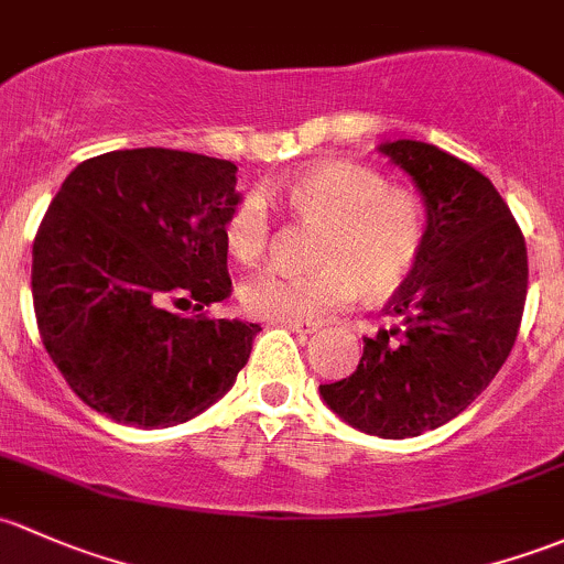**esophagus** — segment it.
Returning a JSON list of instances; mask_svg holds the SVG:
<instances>
[{
  "mask_svg": "<svg viewBox=\"0 0 564 564\" xmlns=\"http://www.w3.org/2000/svg\"><path fill=\"white\" fill-rule=\"evenodd\" d=\"M275 324H281V327L292 332H300V335H311V332H316V324H307V322H275Z\"/></svg>",
  "mask_w": 564,
  "mask_h": 564,
  "instance_id": "1",
  "label": "esophagus"
}]
</instances>
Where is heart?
Here are the masks:
<instances>
[{"mask_svg":"<svg viewBox=\"0 0 564 564\" xmlns=\"http://www.w3.org/2000/svg\"><path fill=\"white\" fill-rule=\"evenodd\" d=\"M294 218L322 224L316 270L270 267L240 286V302L267 322H316L348 305L357 292L387 297L416 270L424 246V210L411 192L389 188L381 173L357 162H322L283 186ZM272 216L264 197L246 192L224 218V242L240 264L264 257Z\"/></svg>","mask_w":564,"mask_h":564,"instance_id":"b5f03b06","label":"heart"}]
</instances>
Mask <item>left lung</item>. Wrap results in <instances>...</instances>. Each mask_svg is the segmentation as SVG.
<instances>
[{
  "mask_svg": "<svg viewBox=\"0 0 564 564\" xmlns=\"http://www.w3.org/2000/svg\"><path fill=\"white\" fill-rule=\"evenodd\" d=\"M426 203L416 270L391 297L394 327L365 337L357 370L322 397L367 435L402 441L459 416L517 343L527 300V246L486 175L416 140L381 145Z\"/></svg>",
  "mask_w": 564,
  "mask_h": 564,
  "instance_id": "left-lung-1",
  "label": "left lung"
}]
</instances>
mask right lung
I'll return each instance as SVG.
<instances>
[{"label":"right lung","mask_w":564,"mask_h":564,"mask_svg":"<svg viewBox=\"0 0 564 564\" xmlns=\"http://www.w3.org/2000/svg\"><path fill=\"white\" fill-rule=\"evenodd\" d=\"M237 167L170 148L86 159L32 248L37 329L69 389L142 430L194 419L235 383L259 324L203 313L232 294L224 218ZM193 307V316L177 310Z\"/></svg>","instance_id":"add662e5"}]
</instances>
